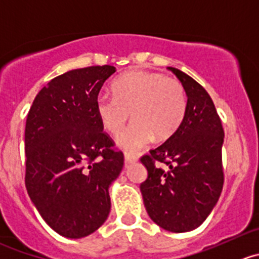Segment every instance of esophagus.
<instances>
[{"label": "esophagus", "instance_id": "1", "mask_svg": "<svg viewBox=\"0 0 259 259\" xmlns=\"http://www.w3.org/2000/svg\"><path fill=\"white\" fill-rule=\"evenodd\" d=\"M138 160V157L137 155H133V154H127V153H125V163L126 164H129V163H134Z\"/></svg>", "mask_w": 259, "mask_h": 259}]
</instances>
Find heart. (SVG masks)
I'll use <instances>...</instances> for the list:
<instances>
[{
    "mask_svg": "<svg viewBox=\"0 0 259 259\" xmlns=\"http://www.w3.org/2000/svg\"><path fill=\"white\" fill-rule=\"evenodd\" d=\"M114 97L100 95L96 114L105 132L117 137L130 119L132 126L117 139L127 153L139 152L153 142L169 139L180 129L187 109L182 83L155 72H127L112 84Z\"/></svg>",
    "mask_w": 259,
    "mask_h": 259,
    "instance_id": "1",
    "label": "heart"
}]
</instances>
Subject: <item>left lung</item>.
<instances>
[{
  "mask_svg": "<svg viewBox=\"0 0 259 259\" xmlns=\"http://www.w3.org/2000/svg\"><path fill=\"white\" fill-rule=\"evenodd\" d=\"M187 95L185 119L175 135L140 158L148 177L140 185L150 219L165 230L196 229L217 205L224 185V129L206 90L180 69L168 67ZM167 165L163 170L157 165Z\"/></svg>",
  "mask_w": 259,
  "mask_h": 259,
  "instance_id": "left-lung-1",
  "label": "left lung"
}]
</instances>
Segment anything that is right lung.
<instances>
[{
  "mask_svg": "<svg viewBox=\"0 0 259 259\" xmlns=\"http://www.w3.org/2000/svg\"><path fill=\"white\" fill-rule=\"evenodd\" d=\"M112 66L73 69L40 90L25 126V186L32 204L58 234L72 239L96 232L111 209L109 187L124 154L100 124L96 100Z\"/></svg>",
  "mask_w": 259,
  "mask_h": 259,
  "instance_id": "right-lung-1",
  "label": "right lung"
}]
</instances>
